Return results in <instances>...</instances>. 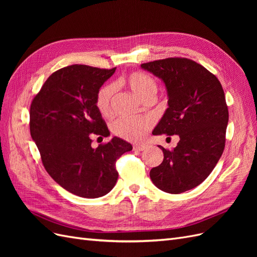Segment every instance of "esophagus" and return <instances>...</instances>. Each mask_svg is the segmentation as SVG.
Wrapping results in <instances>:
<instances>
[{"label": "esophagus", "instance_id": "obj_1", "mask_svg": "<svg viewBox=\"0 0 257 257\" xmlns=\"http://www.w3.org/2000/svg\"><path fill=\"white\" fill-rule=\"evenodd\" d=\"M133 148H134V150H136V151H144L146 148H147V145H145V144H136V145L133 146Z\"/></svg>", "mask_w": 257, "mask_h": 257}]
</instances>
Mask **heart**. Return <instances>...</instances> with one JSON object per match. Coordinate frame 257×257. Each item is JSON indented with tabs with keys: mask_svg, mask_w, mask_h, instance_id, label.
Here are the masks:
<instances>
[{
	"mask_svg": "<svg viewBox=\"0 0 257 257\" xmlns=\"http://www.w3.org/2000/svg\"><path fill=\"white\" fill-rule=\"evenodd\" d=\"M125 82L138 96L145 102L149 98H154L159 85L153 77L145 72H133L130 74ZM116 87L114 83H106L99 88L95 97V106L102 115H108L111 112V103L114 96ZM152 125L151 121L147 119H126L120 118L111 123L112 133L120 138L131 142H138L146 136L147 132Z\"/></svg>",
	"mask_w": 257,
	"mask_h": 257,
	"instance_id": "obj_1",
	"label": "heart"
}]
</instances>
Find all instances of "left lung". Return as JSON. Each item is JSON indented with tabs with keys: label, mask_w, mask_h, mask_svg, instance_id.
Masks as SVG:
<instances>
[{
	"label": "left lung",
	"mask_w": 257,
	"mask_h": 257,
	"mask_svg": "<svg viewBox=\"0 0 257 257\" xmlns=\"http://www.w3.org/2000/svg\"><path fill=\"white\" fill-rule=\"evenodd\" d=\"M165 83L168 108L153 135H179L174 150L160 146L164 160L150 170L160 190L180 194L211 174L225 147L228 108L222 84L203 65L186 58H167L141 65Z\"/></svg>",
	"instance_id": "obj_1"
}]
</instances>
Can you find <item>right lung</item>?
I'll use <instances>...</instances> for the list:
<instances>
[{"instance_id":"obj_1","label":"right lung","mask_w":257,"mask_h":257,"mask_svg":"<svg viewBox=\"0 0 257 257\" xmlns=\"http://www.w3.org/2000/svg\"><path fill=\"white\" fill-rule=\"evenodd\" d=\"M114 71L81 64L63 67L48 77L31 104L30 132L46 172L80 197L109 193L119 176L116 160L133 149L118 137L91 147L92 135H110L95 97Z\"/></svg>"}]
</instances>
